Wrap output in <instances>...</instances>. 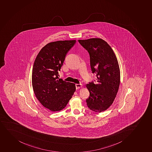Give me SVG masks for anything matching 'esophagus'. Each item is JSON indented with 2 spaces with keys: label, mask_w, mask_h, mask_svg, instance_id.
<instances>
[{
  "label": "esophagus",
  "mask_w": 152,
  "mask_h": 152,
  "mask_svg": "<svg viewBox=\"0 0 152 152\" xmlns=\"http://www.w3.org/2000/svg\"><path fill=\"white\" fill-rule=\"evenodd\" d=\"M82 86V84H76L75 85V87H76V88L77 89H78V88H81Z\"/></svg>",
  "instance_id": "obj_1"
}]
</instances>
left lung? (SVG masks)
<instances>
[{
    "mask_svg": "<svg viewBox=\"0 0 152 152\" xmlns=\"http://www.w3.org/2000/svg\"><path fill=\"white\" fill-rule=\"evenodd\" d=\"M89 53L92 73L96 83L86 84L90 96L86 99L88 107L94 112L107 110L113 103L120 83V70L113 50L102 39L78 40Z\"/></svg>",
    "mask_w": 152,
    "mask_h": 152,
    "instance_id": "8db88e82",
    "label": "left lung"
}]
</instances>
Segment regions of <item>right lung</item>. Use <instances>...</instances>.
Wrapping results in <instances>:
<instances>
[{
  "mask_svg": "<svg viewBox=\"0 0 152 152\" xmlns=\"http://www.w3.org/2000/svg\"><path fill=\"white\" fill-rule=\"evenodd\" d=\"M75 42V40H59L48 43L40 50L34 62V93L42 105L52 112L64 109L75 91V83L58 77L66 55Z\"/></svg>",
  "mask_w": 152,
  "mask_h": 152,
  "instance_id": "right-lung-1",
  "label": "right lung"
}]
</instances>
